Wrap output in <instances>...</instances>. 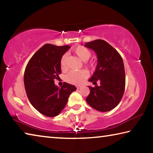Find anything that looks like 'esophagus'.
<instances>
[{"mask_svg":"<svg viewBox=\"0 0 153 153\" xmlns=\"http://www.w3.org/2000/svg\"><path fill=\"white\" fill-rule=\"evenodd\" d=\"M80 88H81V86H77V89H80Z\"/></svg>","mask_w":153,"mask_h":153,"instance_id":"34e87169","label":"esophagus"}]
</instances>
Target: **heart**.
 Here are the masks:
<instances>
[{
    "mask_svg": "<svg viewBox=\"0 0 153 153\" xmlns=\"http://www.w3.org/2000/svg\"><path fill=\"white\" fill-rule=\"evenodd\" d=\"M73 53L76 56H78V58L83 61H86L88 60L90 56H91L92 53L88 48L83 46H77L73 49ZM67 55H63L61 56L60 60V66L61 69L63 71L66 70L67 69ZM87 66L90 69H94L95 67V64L93 63H90ZM87 77L86 71L84 70L82 71H71L69 72L66 75L65 80L71 84L74 85H79L84 81V79Z\"/></svg>",
    "mask_w": 153,
    "mask_h": 153,
    "instance_id": "1",
    "label": "heart"
}]
</instances>
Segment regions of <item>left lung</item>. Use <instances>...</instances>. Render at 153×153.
<instances>
[{
    "instance_id": "left-lung-1",
    "label": "left lung",
    "mask_w": 153,
    "mask_h": 153,
    "mask_svg": "<svg viewBox=\"0 0 153 153\" xmlns=\"http://www.w3.org/2000/svg\"><path fill=\"white\" fill-rule=\"evenodd\" d=\"M85 46L97 53L98 63L90 82V94L86 101L94 109L106 112L117 107L122 98L126 86V75L123 59L112 46L103 40H96ZM100 82L98 86L96 82Z\"/></svg>"
}]
</instances>
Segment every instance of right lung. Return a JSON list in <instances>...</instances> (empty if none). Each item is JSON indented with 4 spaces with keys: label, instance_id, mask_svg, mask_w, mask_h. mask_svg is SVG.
Wrapping results in <instances>:
<instances>
[{
    "label": "right lung",
    "instance_id": "right-lung-1",
    "mask_svg": "<svg viewBox=\"0 0 153 153\" xmlns=\"http://www.w3.org/2000/svg\"><path fill=\"white\" fill-rule=\"evenodd\" d=\"M70 46L46 44L32 56L25 67L24 85L28 99L38 112L55 117L63 109L69 95L76 90L74 85L63 83L61 88L55 79L61 74L60 60Z\"/></svg>",
    "mask_w": 153,
    "mask_h": 153
}]
</instances>
